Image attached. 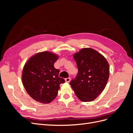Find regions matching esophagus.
Masks as SVG:
<instances>
[{"mask_svg": "<svg viewBox=\"0 0 133 133\" xmlns=\"http://www.w3.org/2000/svg\"><path fill=\"white\" fill-rule=\"evenodd\" d=\"M65 82H67V83H69L70 81V78H65Z\"/></svg>", "mask_w": 133, "mask_h": 133, "instance_id": "obj_1", "label": "esophagus"}]
</instances>
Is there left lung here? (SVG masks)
Wrapping results in <instances>:
<instances>
[{"label":"left lung","instance_id":"left-lung-1","mask_svg":"<svg viewBox=\"0 0 133 133\" xmlns=\"http://www.w3.org/2000/svg\"><path fill=\"white\" fill-rule=\"evenodd\" d=\"M78 69L70 85L82 102H91L102 93L109 76L107 59L97 51L83 48L73 55Z\"/></svg>","mask_w":133,"mask_h":133}]
</instances>
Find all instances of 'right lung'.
Returning a JSON list of instances; mask_svg holds the SVG:
<instances>
[{"instance_id": "right-lung-1", "label": "right lung", "mask_w": 133, "mask_h": 133, "mask_svg": "<svg viewBox=\"0 0 133 133\" xmlns=\"http://www.w3.org/2000/svg\"><path fill=\"white\" fill-rule=\"evenodd\" d=\"M59 57L49 51L38 53L25 63L22 73V82L30 97L38 102L49 103L56 98L60 84L65 80L59 77L60 70L54 63Z\"/></svg>"}]
</instances>
